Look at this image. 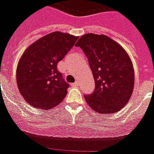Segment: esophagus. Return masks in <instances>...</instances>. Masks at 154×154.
Instances as JSON below:
<instances>
[{
  "label": "esophagus",
  "instance_id": "esophagus-1",
  "mask_svg": "<svg viewBox=\"0 0 154 154\" xmlns=\"http://www.w3.org/2000/svg\"><path fill=\"white\" fill-rule=\"evenodd\" d=\"M79 83L78 80H75V83L71 84V85H72V86H79Z\"/></svg>",
  "mask_w": 154,
  "mask_h": 154
}]
</instances>
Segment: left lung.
Returning <instances> with one entry per match:
<instances>
[{
    "label": "left lung",
    "mask_w": 154,
    "mask_h": 154,
    "mask_svg": "<svg viewBox=\"0 0 154 154\" xmlns=\"http://www.w3.org/2000/svg\"><path fill=\"white\" fill-rule=\"evenodd\" d=\"M93 72L95 88L85 95L87 103L98 113L116 112L133 93L134 73L131 58L120 45L106 35L88 33L79 39Z\"/></svg>",
    "instance_id": "obj_1"
}]
</instances>
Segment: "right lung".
Here are the masks:
<instances>
[{"label": "right lung", "instance_id": "1", "mask_svg": "<svg viewBox=\"0 0 154 154\" xmlns=\"http://www.w3.org/2000/svg\"><path fill=\"white\" fill-rule=\"evenodd\" d=\"M78 37L54 32L30 45L20 58L16 80L29 104L50 109L62 102L69 85L57 69V64L74 47Z\"/></svg>", "mask_w": 154, "mask_h": 154}]
</instances>
